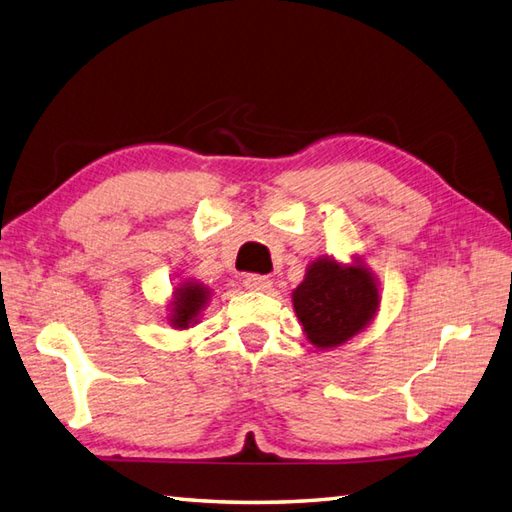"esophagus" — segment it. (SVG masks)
<instances>
[{
    "mask_svg": "<svg viewBox=\"0 0 512 512\" xmlns=\"http://www.w3.org/2000/svg\"><path fill=\"white\" fill-rule=\"evenodd\" d=\"M244 286L248 288V290H257V292H266V290H270V286H273V281H270V277H266V275H246V279H244Z\"/></svg>",
    "mask_w": 512,
    "mask_h": 512,
    "instance_id": "1",
    "label": "esophagus"
}]
</instances>
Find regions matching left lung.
<instances>
[{
    "label": "left lung",
    "instance_id": "1",
    "mask_svg": "<svg viewBox=\"0 0 512 512\" xmlns=\"http://www.w3.org/2000/svg\"><path fill=\"white\" fill-rule=\"evenodd\" d=\"M380 303L374 275L363 264L341 266L321 257L306 270L292 306L314 347L328 350L350 341L374 319Z\"/></svg>",
    "mask_w": 512,
    "mask_h": 512
}]
</instances>
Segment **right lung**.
Here are the masks:
<instances>
[{
  "label": "right lung",
  "instance_id": "add662e5",
  "mask_svg": "<svg viewBox=\"0 0 512 512\" xmlns=\"http://www.w3.org/2000/svg\"><path fill=\"white\" fill-rule=\"evenodd\" d=\"M209 297L211 290L206 286L195 284V281H184L180 288H176V295H173L169 323L178 330L189 328V325L198 319V314L206 306Z\"/></svg>",
  "mask_w": 512,
  "mask_h": 512
}]
</instances>
